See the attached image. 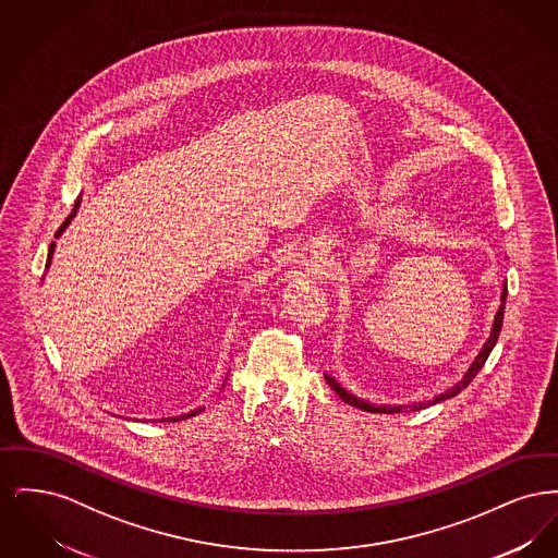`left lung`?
Returning <instances> with one entry per match:
<instances>
[{"label": "left lung", "mask_w": 558, "mask_h": 558, "mask_svg": "<svg viewBox=\"0 0 558 558\" xmlns=\"http://www.w3.org/2000/svg\"><path fill=\"white\" fill-rule=\"evenodd\" d=\"M506 289L502 291V296H500V310H498V314H496V318H494V328H492V332H489V339L485 341V345L483 349L478 351L477 357H475V362L471 364V368L469 372L462 376V380L460 383H456L451 389H448L446 393H441V396H435V398L430 399V401H421V403H414V405H372L368 401H364V399L355 398V396H351V393H347L345 389L332 378V376H324L326 378V383L330 385V389H335V393L339 396V398L347 401L349 405H355V408H360V410H366V412H383V414H396V412H401V410H423L426 405H433V403H437V401H444V399L453 398V396H458L464 387H469V383L477 376V372L483 368V364H485V360L489 357V353H492V349L496 345V341H498V337H500V330H502V319H505V305H506Z\"/></svg>", "instance_id": "left-lung-1"}]
</instances>
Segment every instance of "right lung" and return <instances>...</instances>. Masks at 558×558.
Returning a JSON list of instances; mask_svg holds the SVG:
<instances>
[{
    "instance_id": "right-lung-1",
    "label": "right lung",
    "mask_w": 558,
    "mask_h": 558,
    "mask_svg": "<svg viewBox=\"0 0 558 558\" xmlns=\"http://www.w3.org/2000/svg\"><path fill=\"white\" fill-rule=\"evenodd\" d=\"M77 209H80V198H77V203H75V207H73V211H71V215H69V217H66V219H64V223H62V226H60V228H58V232H56V236H60V234H62V232H64V228H66V226H69V223H71V219H73V217H75V215H77ZM53 246H56V244H50V253H48V264H46V267L50 266V262H52V253H53ZM194 414H198V410H194V412H190V414H186V416H182V418H171V421H173V423H175V421H184V418H187V416H194Z\"/></svg>"
}]
</instances>
